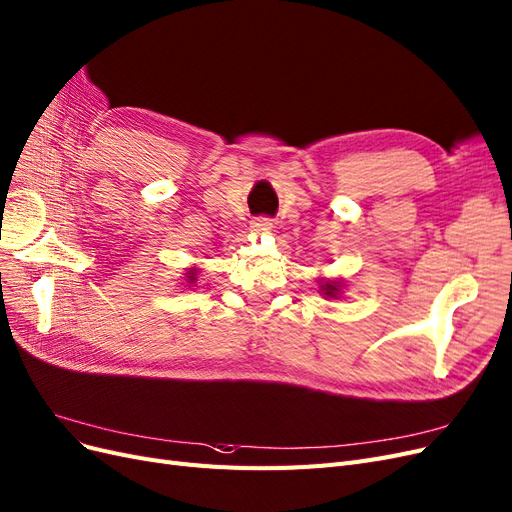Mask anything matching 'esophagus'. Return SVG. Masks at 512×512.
<instances>
[{"mask_svg": "<svg viewBox=\"0 0 512 512\" xmlns=\"http://www.w3.org/2000/svg\"><path fill=\"white\" fill-rule=\"evenodd\" d=\"M271 228H273V222H271L269 218H254V220L250 222V231H252V233H256V235L269 233Z\"/></svg>", "mask_w": 512, "mask_h": 512, "instance_id": "1", "label": "esophagus"}]
</instances>
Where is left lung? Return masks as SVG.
Returning a JSON list of instances; mask_svg holds the SVG:
<instances>
[{
    "mask_svg": "<svg viewBox=\"0 0 512 512\" xmlns=\"http://www.w3.org/2000/svg\"><path fill=\"white\" fill-rule=\"evenodd\" d=\"M322 294H326L328 298H337L339 296V290H341V281H324V284L320 286Z\"/></svg>",
    "mask_w": 512,
    "mask_h": 512,
    "instance_id": "left-lung-1",
    "label": "left lung"
}]
</instances>
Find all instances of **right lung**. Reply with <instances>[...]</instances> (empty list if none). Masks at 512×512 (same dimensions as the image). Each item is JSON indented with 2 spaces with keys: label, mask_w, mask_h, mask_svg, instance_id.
Instances as JSON below:
<instances>
[{
  "label": "right lung",
  "mask_w": 512,
  "mask_h": 512,
  "mask_svg": "<svg viewBox=\"0 0 512 512\" xmlns=\"http://www.w3.org/2000/svg\"><path fill=\"white\" fill-rule=\"evenodd\" d=\"M197 267H190L188 269V273H186V281H188V284H195V281H197Z\"/></svg>",
  "instance_id": "right-lung-1"
}]
</instances>
